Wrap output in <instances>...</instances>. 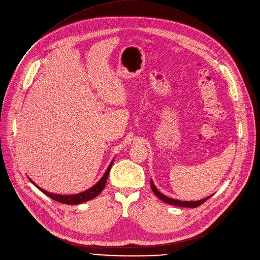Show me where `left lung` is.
<instances>
[{
	"instance_id": "left-lung-1",
	"label": "left lung",
	"mask_w": 260,
	"mask_h": 260,
	"mask_svg": "<svg viewBox=\"0 0 260 260\" xmlns=\"http://www.w3.org/2000/svg\"><path fill=\"white\" fill-rule=\"evenodd\" d=\"M150 187H151V190L152 192L157 196L160 200H162L163 202L169 204V205H174V206H179V207H187V208H197V207H199L200 205H202L203 203H205L207 200L210 199V197L206 198L204 200H201V201H192V202H187V201H178V200H175V199H170L166 196H164L162 192H160L159 190L157 189V187L154 186L153 182L150 180Z\"/></svg>"
}]
</instances>
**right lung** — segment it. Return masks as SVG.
Returning a JSON list of instances; mask_svg holds the SVG:
<instances>
[{
  "mask_svg": "<svg viewBox=\"0 0 260 260\" xmlns=\"http://www.w3.org/2000/svg\"><path fill=\"white\" fill-rule=\"evenodd\" d=\"M113 162L114 160L111 162V164L109 165L108 169L106 170L105 175L102 176V178L97 182V184H95L93 187H91L90 189L85 190V191L83 192H80V193H77V194H70V196H64V194H54V193H50L48 191H46V190L42 189L41 187H39L36 183L32 182L30 179V181L32 182V184L36 186L37 188H39L41 191L43 193H45L46 196H48L49 198H51L52 200H54L56 202H59L61 204H68V205H77V204H81V203H84V202H88L94 198H96L102 190L103 188L106 187V184H107V180H108V177H109V174H110V170H111V167L113 165Z\"/></svg>",
  "mask_w": 260,
  "mask_h": 260,
  "instance_id": "right-lung-1",
  "label": "right lung"
}]
</instances>
